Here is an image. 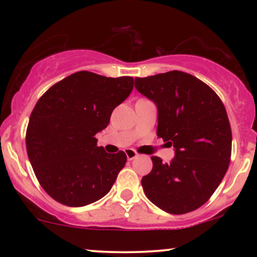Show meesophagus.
Wrapping results in <instances>:
<instances>
[{
	"label": "esophagus",
	"mask_w": 257,
	"mask_h": 257,
	"mask_svg": "<svg viewBox=\"0 0 257 257\" xmlns=\"http://www.w3.org/2000/svg\"><path fill=\"white\" fill-rule=\"evenodd\" d=\"M125 155H126V158H128L129 161H133V159H135L138 157L137 151H134V150H132V149H126Z\"/></svg>",
	"instance_id": "esophagus-1"
}]
</instances>
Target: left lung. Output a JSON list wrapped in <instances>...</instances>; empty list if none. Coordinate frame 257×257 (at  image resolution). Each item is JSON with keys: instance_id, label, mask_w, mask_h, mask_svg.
<instances>
[{"instance_id": "1", "label": "left lung", "mask_w": 257, "mask_h": 257, "mask_svg": "<svg viewBox=\"0 0 257 257\" xmlns=\"http://www.w3.org/2000/svg\"><path fill=\"white\" fill-rule=\"evenodd\" d=\"M135 88L157 105V137L175 149L170 163L151 157V173L141 179L146 197L169 214L196 210L213 196L231 161L225 106L208 84L176 70L137 77Z\"/></svg>"}]
</instances>
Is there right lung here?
Wrapping results in <instances>:
<instances>
[{
    "label": "right lung",
    "instance_id": "1",
    "mask_svg": "<svg viewBox=\"0 0 257 257\" xmlns=\"http://www.w3.org/2000/svg\"><path fill=\"white\" fill-rule=\"evenodd\" d=\"M134 87L129 76L105 77L78 71L38 99L26 129V151L35 175L53 199L67 206L96 202L125 166L123 151L96 146V133Z\"/></svg>",
    "mask_w": 257,
    "mask_h": 257
}]
</instances>
